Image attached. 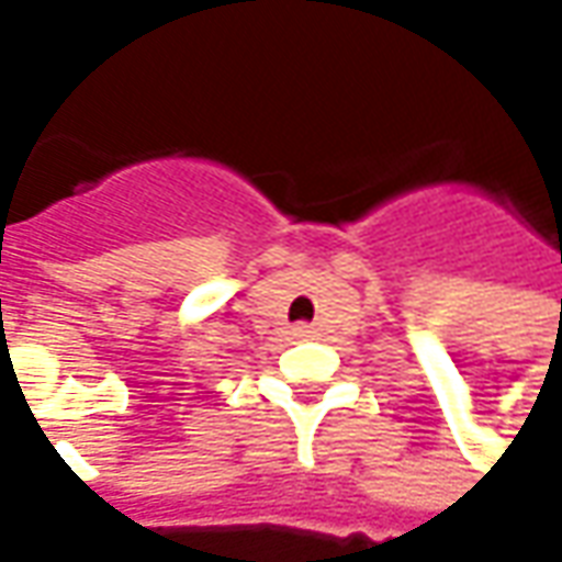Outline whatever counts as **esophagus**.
<instances>
[{"label":"esophagus","instance_id":"1","mask_svg":"<svg viewBox=\"0 0 562 562\" xmlns=\"http://www.w3.org/2000/svg\"><path fill=\"white\" fill-rule=\"evenodd\" d=\"M310 334H313L310 325H297V328H294V337H310Z\"/></svg>","mask_w":562,"mask_h":562}]
</instances>
